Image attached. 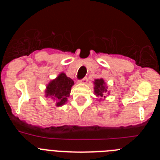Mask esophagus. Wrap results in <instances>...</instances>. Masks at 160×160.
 <instances>
[{
  "instance_id": "34e87169",
  "label": "esophagus",
  "mask_w": 160,
  "mask_h": 160,
  "mask_svg": "<svg viewBox=\"0 0 160 160\" xmlns=\"http://www.w3.org/2000/svg\"><path fill=\"white\" fill-rule=\"evenodd\" d=\"M87 82H88V79H87V78H84L81 79V80H79L78 82L79 83H87Z\"/></svg>"
}]
</instances>
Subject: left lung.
Here are the masks:
<instances>
[{
  "instance_id": "8db88e82",
  "label": "left lung",
  "mask_w": 160,
  "mask_h": 160,
  "mask_svg": "<svg viewBox=\"0 0 160 160\" xmlns=\"http://www.w3.org/2000/svg\"><path fill=\"white\" fill-rule=\"evenodd\" d=\"M94 94H96V96L100 98L99 100H101L102 98H105L106 94L109 93V91L107 90V87L106 86L104 80L102 78L95 79L94 81Z\"/></svg>"
}]
</instances>
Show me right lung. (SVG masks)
<instances>
[{
  "mask_svg": "<svg viewBox=\"0 0 160 160\" xmlns=\"http://www.w3.org/2000/svg\"><path fill=\"white\" fill-rule=\"evenodd\" d=\"M73 84L70 78H68L65 73H61L47 85L45 91L46 97L51 98L57 107H62L67 102Z\"/></svg>",
  "mask_w": 160,
  "mask_h": 160,
  "instance_id": "add662e5",
  "label": "right lung"
}]
</instances>
